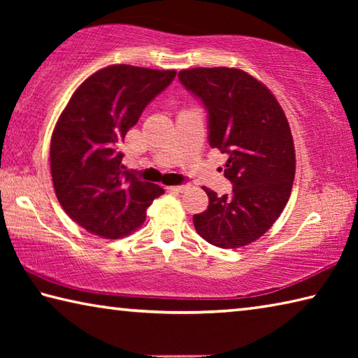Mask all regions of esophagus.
<instances>
[{"label":"esophagus","mask_w":358,"mask_h":358,"mask_svg":"<svg viewBox=\"0 0 358 358\" xmlns=\"http://www.w3.org/2000/svg\"><path fill=\"white\" fill-rule=\"evenodd\" d=\"M171 191H177V192H183L187 189V185H177V186H171L169 187Z\"/></svg>","instance_id":"1"}]
</instances>
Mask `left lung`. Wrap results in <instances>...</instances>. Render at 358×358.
I'll return each mask as SVG.
<instances>
[{
    "label": "left lung",
    "mask_w": 358,
    "mask_h": 358,
    "mask_svg": "<svg viewBox=\"0 0 358 358\" xmlns=\"http://www.w3.org/2000/svg\"><path fill=\"white\" fill-rule=\"evenodd\" d=\"M180 83L208 113V143L227 153L224 177L232 194L207 189L208 208L194 215L197 234L222 250L252 243L286 207L295 177L292 134L281 106L264 83L241 69L196 68Z\"/></svg>",
    "instance_id": "1"
}]
</instances>
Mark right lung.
Returning a JSON list of instances; mask_svg holds the SVG:
<instances>
[{
  "mask_svg": "<svg viewBox=\"0 0 358 358\" xmlns=\"http://www.w3.org/2000/svg\"><path fill=\"white\" fill-rule=\"evenodd\" d=\"M175 76V71L108 66L88 77L59 115L50 142L53 186L63 210L88 232L124 237L164 194L157 185L123 171L118 147Z\"/></svg>",
  "mask_w": 358,
  "mask_h": 358,
  "instance_id": "1",
  "label": "right lung"
}]
</instances>
